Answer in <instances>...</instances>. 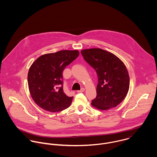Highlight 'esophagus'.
<instances>
[{"mask_svg": "<svg viewBox=\"0 0 157 157\" xmlns=\"http://www.w3.org/2000/svg\"><path fill=\"white\" fill-rule=\"evenodd\" d=\"M85 89L84 88H82L80 90H77V92H83L85 91Z\"/></svg>", "mask_w": 157, "mask_h": 157, "instance_id": "34e87169", "label": "esophagus"}]
</instances>
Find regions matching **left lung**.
<instances>
[{
    "label": "left lung",
    "instance_id": "obj_1",
    "mask_svg": "<svg viewBox=\"0 0 157 157\" xmlns=\"http://www.w3.org/2000/svg\"><path fill=\"white\" fill-rule=\"evenodd\" d=\"M81 53L98 76L97 95L91 105L101 111L117 106L129 88V73L124 63L113 54L100 48L83 49Z\"/></svg>",
    "mask_w": 157,
    "mask_h": 157
}]
</instances>
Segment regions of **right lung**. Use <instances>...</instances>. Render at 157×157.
Here are the masks:
<instances>
[{
    "label": "right lung",
    "instance_id": "right-lung-1",
    "mask_svg": "<svg viewBox=\"0 0 157 157\" xmlns=\"http://www.w3.org/2000/svg\"><path fill=\"white\" fill-rule=\"evenodd\" d=\"M79 55L78 50H62L45 54L29 67L28 84L37 105L46 111L60 112L70 106L73 97L63 90V71Z\"/></svg>",
    "mask_w": 157,
    "mask_h": 157
}]
</instances>
